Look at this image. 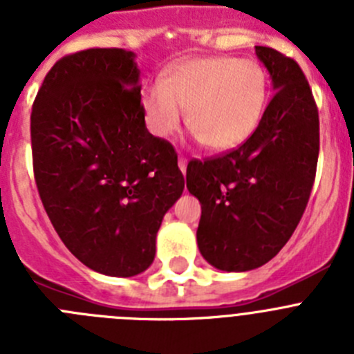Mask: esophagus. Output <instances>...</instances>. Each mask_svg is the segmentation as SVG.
<instances>
[{"label":"esophagus","mask_w":354,"mask_h":354,"mask_svg":"<svg viewBox=\"0 0 354 354\" xmlns=\"http://www.w3.org/2000/svg\"><path fill=\"white\" fill-rule=\"evenodd\" d=\"M186 167H187V161L184 158H179V168L183 174H186Z\"/></svg>","instance_id":"34e87169"}]
</instances>
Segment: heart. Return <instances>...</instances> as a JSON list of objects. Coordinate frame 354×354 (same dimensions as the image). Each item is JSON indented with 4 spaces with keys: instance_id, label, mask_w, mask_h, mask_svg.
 <instances>
[{
    "instance_id": "obj_1",
    "label": "heart",
    "mask_w": 354,
    "mask_h": 354,
    "mask_svg": "<svg viewBox=\"0 0 354 354\" xmlns=\"http://www.w3.org/2000/svg\"><path fill=\"white\" fill-rule=\"evenodd\" d=\"M268 97V76L255 60L195 58L175 65L165 81L143 90L147 127L158 138L187 126L212 150H232L257 129Z\"/></svg>"
}]
</instances>
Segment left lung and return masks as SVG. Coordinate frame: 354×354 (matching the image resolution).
Here are the masks:
<instances>
[{
  "instance_id": "left-lung-1",
  "label": "left lung",
  "mask_w": 354,
  "mask_h": 354,
  "mask_svg": "<svg viewBox=\"0 0 354 354\" xmlns=\"http://www.w3.org/2000/svg\"><path fill=\"white\" fill-rule=\"evenodd\" d=\"M274 95L236 150L187 162L186 186L202 204L196 243L228 273L261 268L290 239L305 212L319 158V113L299 65L255 46Z\"/></svg>"
}]
</instances>
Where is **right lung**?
I'll use <instances>...</instances> for the list:
<instances>
[{
  "label": "right lung",
  "mask_w": 354,
  "mask_h": 354,
  "mask_svg": "<svg viewBox=\"0 0 354 354\" xmlns=\"http://www.w3.org/2000/svg\"><path fill=\"white\" fill-rule=\"evenodd\" d=\"M133 51L86 49L53 65L31 108L44 209L72 255L108 277L152 264L184 189L174 147L147 129Z\"/></svg>",
  "instance_id": "1"
}]
</instances>
